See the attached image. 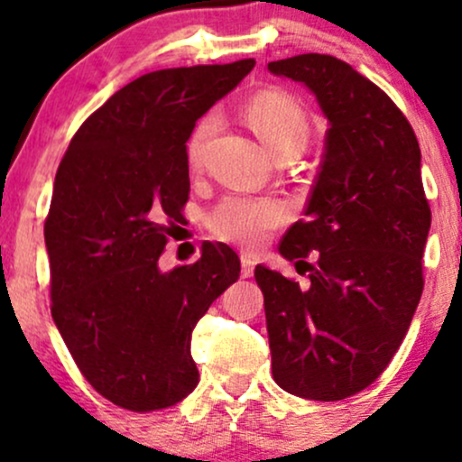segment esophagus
<instances>
[{
    "instance_id": "1",
    "label": "esophagus",
    "mask_w": 462,
    "mask_h": 462,
    "mask_svg": "<svg viewBox=\"0 0 462 462\" xmlns=\"http://www.w3.org/2000/svg\"><path fill=\"white\" fill-rule=\"evenodd\" d=\"M254 267H256V261H254L249 254H243V256H241V275H243V278H252Z\"/></svg>"
}]
</instances>
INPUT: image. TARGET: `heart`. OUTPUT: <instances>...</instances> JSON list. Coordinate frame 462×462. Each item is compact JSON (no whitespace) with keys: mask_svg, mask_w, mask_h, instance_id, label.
Wrapping results in <instances>:
<instances>
[{"mask_svg":"<svg viewBox=\"0 0 462 462\" xmlns=\"http://www.w3.org/2000/svg\"><path fill=\"white\" fill-rule=\"evenodd\" d=\"M243 116L272 156L304 152L309 141V119L304 108L289 93L278 88L256 93L243 106ZM213 130L215 115L201 116L187 143L190 164L201 161V152ZM284 221L286 208L280 201L272 198H247V195H227L208 215V227L217 238L249 249L261 245Z\"/></svg>","mask_w":462,"mask_h":462,"instance_id":"heart-1","label":"heart"}]
</instances>
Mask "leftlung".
Instances as JSON below:
<instances>
[{"instance_id": "8db88e82", "label": "left lung", "mask_w": 462, "mask_h": 462, "mask_svg": "<svg viewBox=\"0 0 462 462\" xmlns=\"http://www.w3.org/2000/svg\"><path fill=\"white\" fill-rule=\"evenodd\" d=\"M269 71L306 84L330 121L306 219L280 243L310 284L254 269L273 380L306 400H346L386 369L421 298L432 221L421 152L393 99L347 62L301 54L269 62ZM310 251L315 265L305 263Z\"/></svg>"}]
</instances>
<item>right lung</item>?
Returning a JSON list of instances; mask_svg holds the SVG:
<instances>
[{"mask_svg":"<svg viewBox=\"0 0 462 462\" xmlns=\"http://www.w3.org/2000/svg\"><path fill=\"white\" fill-rule=\"evenodd\" d=\"M256 60L161 69L125 84L79 125L56 171L45 219L51 317L88 384L113 404L152 412L198 386L190 332L236 282L224 243L158 269L189 199L195 121Z\"/></svg>","mask_w":462,"mask_h":462,"instance_id":"1","label":"right lung"}]
</instances>
